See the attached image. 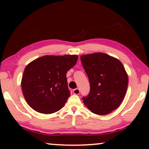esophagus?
<instances>
[{
	"label": "esophagus",
	"instance_id": "obj_1",
	"mask_svg": "<svg viewBox=\"0 0 149 149\" xmlns=\"http://www.w3.org/2000/svg\"><path fill=\"white\" fill-rule=\"evenodd\" d=\"M73 93H74V94L75 95H79V93H80V90H79V88H76L73 90Z\"/></svg>",
	"mask_w": 149,
	"mask_h": 149
}]
</instances>
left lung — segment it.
<instances>
[{"label":"left lung","instance_id":"obj_1","mask_svg":"<svg viewBox=\"0 0 149 149\" xmlns=\"http://www.w3.org/2000/svg\"><path fill=\"white\" fill-rule=\"evenodd\" d=\"M88 77L90 91L83 97L87 109L97 115H107L121 105L127 88L128 77L119 60L104 53L81 56Z\"/></svg>","mask_w":149,"mask_h":149}]
</instances>
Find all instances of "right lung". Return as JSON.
Returning a JSON list of instances; mask_svg holds the SVG:
<instances>
[{
	"instance_id": "right-lung-1",
	"label": "right lung",
	"mask_w": 149,
	"mask_h": 149,
	"mask_svg": "<svg viewBox=\"0 0 149 149\" xmlns=\"http://www.w3.org/2000/svg\"><path fill=\"white\" fill-rule=\"evenodd\" d=\"M77 59L76 55L45 56L26 66L21 85L24 97L32 109L50 114L62 109L70 95L66 73Z\"/></svg>"
}]
</instances>
